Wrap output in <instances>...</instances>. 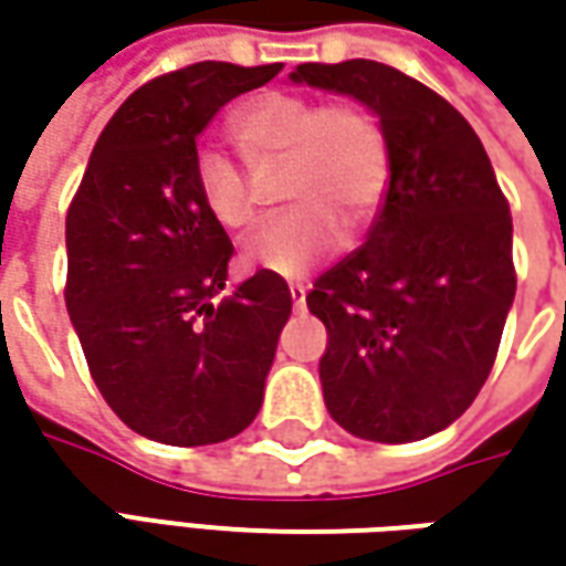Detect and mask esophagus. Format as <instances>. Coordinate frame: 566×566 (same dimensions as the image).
<instances>
[{"label":"esophagus","instance_id":"34e87169","mask_svg":"<svg viewBox=\"0 0 566 566\" xmlns=\"http://www.w3.org/2000/svg\"><path fill=\"white\" fill-rule=\"evenodd\" d=\"M305 293H308V290H305L302 283H293V286H290V295H293V308H305Z\"/></svg>","mask_w":566,"mask_h":566}]
</instances>
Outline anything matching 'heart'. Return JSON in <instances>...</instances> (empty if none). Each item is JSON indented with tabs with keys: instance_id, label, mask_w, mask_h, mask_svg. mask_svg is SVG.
<instances>
[{
	"instance_id": "1",
	"label": "heart",
	"mask_w": 566,
	"mask_h": 566,
	"mask_svg": "<svg viewBox=\"0 0 566 566\" xmlns=\"http://www.w3.org/2000/svg\"><path fill=\"white\" fill-rule=\"evenodd\" d=\"M232 138L254 172L286 166L283 201L293 205L245 239L242 264L254 271L305 276L343 245V227L356 232L375 217L387 191V138L359 103L264 94L232 116ZM195 191L207 217L229 232L258 217L249 176L220 150L198 154Z\"/></svg>"
}]
</instances>
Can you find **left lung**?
Returning a JSON list of instances; mask_svg holds the SVG:
<instances>
[{
    "label": "left lung",
    "instance_id": "obj_1",
    "mask_svg": "<svg viewBox=\"0 0 566 566\" xmlns=\"http://www.w3.org/2000/svg\"><path fill=\"white\" fill-rule=\"evenodd\" d=\"M290 81L359 99L390 150L365 245L305 295L327 327V412L361 441H422L494 365L516 295L511 207L472 125L422 81L371 59L305 62Z\"/></svg>",
    "mask_w": 566,
    "mask_h": 566
}]
</instances>
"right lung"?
Here are the masks:
<instances>
[{
  "label": "right lung",
  "instance_id": "obj_1",
  "mask_svg": "<svg viewBox=\"0 0 566 566\" xmlns=\"http://www.w3.org/2000/svg\"><path fill=\"white\" fill-rule=\"evenodd\" d=\"M280 69L198 62L147 81L103 128L65 217V305L91 378L160 444H220L264 402L293 295L258 271L217 298L232 242L198 201L195 160L220 106Z\"/></svg>",
  "mask_w": 566,
  "mask_h": 566
}]
</instances>
